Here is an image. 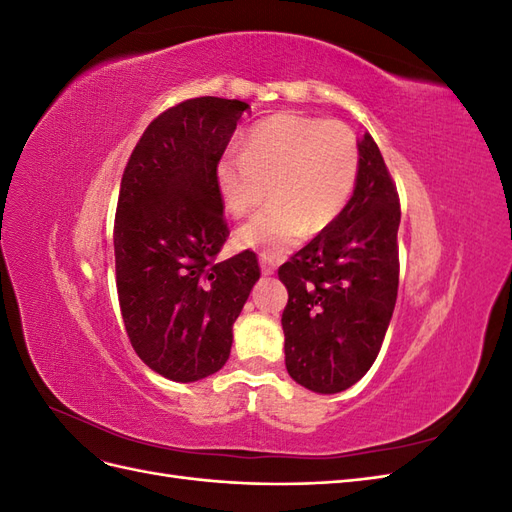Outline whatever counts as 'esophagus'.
Here are the masks:
<instances>
[{
  "mask_svg": "<svg viewBox=\"0 0 512 512\" xmlns=\"http://www.w3.org/2000/svg\"><path fill=\"white\" fill-rule=\"evenodd\" d=\"M260 269H262V275H273L275 273V258L267 256V254H260Z\"/></svg>",
  "mask_w": 512,
  "mask_h": 512,
  "instance_id": "1",
  "label": "esophagus"
}]
</instances>
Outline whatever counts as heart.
Masks as SVG:
<instances>
[{"instance_id": "heart-1", "label": "heart", "mask_w": 512, "mask_h": 512, "mask_svg": "<svg viewBox=\"0 0 512 512\" xmlns=\"http://www.w3.org/2000/svg\"><path fill=\"white\" fill-rule=\"evenodd\" d=\"M359 141L342 121L299 113L273 115L247 134L243 153L215 166L224 207L235 218L271 207L243 224V250L282 256L303 235L327 230L344 211L359 177Z\"/></svg>"}]
</instances>
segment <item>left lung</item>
<instances>
[{
	"label": "left lung",
	"instance_id": "left-lung-1",
	"mask_svg": "<svg viewBox=\"0 0 512 512\" xmlns=\"http://www.w3.org/2000/svg\"><path fill=\"white\" fill-rule=\"evenodd\" d=\"M359 177L339 218L280 267L286 369L305 389L333 395L374 365L397 301L399 198L369 132Z\"/></svg>",
	"mask_w": 512,
	"mask_h": 512
}]
</instances>
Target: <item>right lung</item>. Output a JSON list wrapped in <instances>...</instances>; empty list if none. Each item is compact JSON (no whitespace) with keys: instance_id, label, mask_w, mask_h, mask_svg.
Returning <instances> with one entry per match:
<instances>
[{"instance_id":"add662e5","label":"right lung","mask_w":512,"mask_h":512,"mask_svg":"<svg viewBox=\"0 0 512 512\" xmlns=\"http://www.w3.org/2000/svg\"><path fill=\"white\" fill-rule=\"evenodd\" d=\"M247 111L213 96L168 108L121 177L113 243L123 324L141 361L173 382L224 367L260 277L250 250L215 260L228 237L215 166Z\"/></svg>"}]
</instances>
